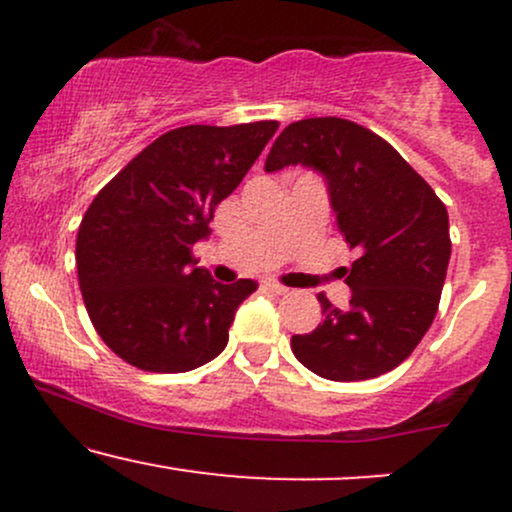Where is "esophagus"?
I'll use <instances>...</instances> for the list:
<instances>
[{
  "label": "esophagus",
  "instance_id": "34e87169",
  "mask_svg": "<svg viewBox=\"0 0 512 512\" xmlns=\"http://www.w3.org/2000/svg\"><path fill=\"white\" fill-rule=\"evenodd\" d=\"M264 289L276 293V296H284V293H289V289H286V286H281L279 281H264Z\"/></svg>",
  "mask_w": 512,
  "mask_h": 512
}]
</instances>
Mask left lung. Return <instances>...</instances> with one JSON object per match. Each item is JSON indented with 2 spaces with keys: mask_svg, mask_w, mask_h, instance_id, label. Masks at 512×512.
<instances>
[{
  "mask_svg": "<svg viewBox=\"0 0 512 512\" xmlns=\"http://www.w3.org/2000/svg\"><path fill=\"white\" fill-rule=\"evenodd\" d=\"M286 166L325 178L339 231L358 252L346 274L349 308L320 293L325 320L293 334V354L337 383L378 378L416 349L438 313L450 262L448 209L383 137L342 117L291 122L264 170Z\"/></svg>",
  "mask_w": 512,
  "mask_h": 512,
  "instance_id": "8db88e82",
  "label": "left lung"
}]
</instances>
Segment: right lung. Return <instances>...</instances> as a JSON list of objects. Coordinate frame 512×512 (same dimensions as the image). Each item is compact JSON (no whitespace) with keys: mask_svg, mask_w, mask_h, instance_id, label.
<instances>
[{"mask_svg":"<svg viewBox=\"0 0 512 512\" xmlns=\"http://www.w3.org/2000/svg\"><path fill=\"white\" fill-rule=\"evenodd\" d=\"M279 122L187 125L161 134L98 192L76 236L88 317L117 356L149 373H185L226 349L252 279L219 284L192 245L274 137Z\"/></svg>","mask_w":512,"mask_h":512,"instance_id":"obj_1","label":"right lung"}]
</instances>
